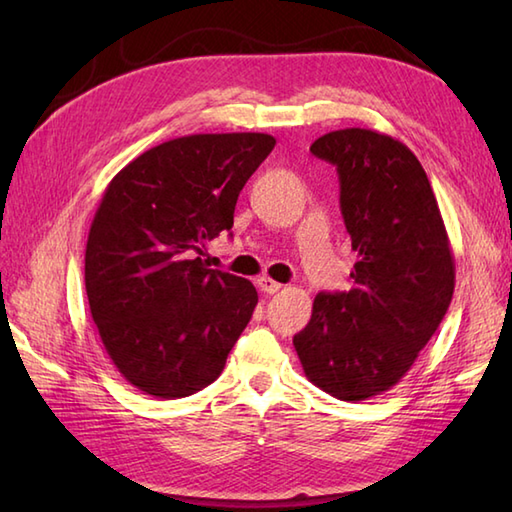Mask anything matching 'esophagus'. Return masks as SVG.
<instances>
[{"label": "esophagus", "mask_w": 512, "mask_h": 512, "mask_svg": "<svg viewBox=\"0 0 512 512\" xmlns=\"http://www.w3.org/2000/svg\"><path fill=\"white\" fill-rule=\"evenodd\" d=\"M257 286H259V290L266 292V295H275V292H279V290H281V284H279V281L270 279V277L257 279Z\"/></svg>", "instance_id": "34e87169"}]
</instances>
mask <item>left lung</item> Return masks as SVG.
<instances>
[{"label": "left lung", "mask_w": 512, "mask_h": 512, "mask_svg": "<svg viewBox=\"0 0 512 512\" xmlns=\"http://www.w3.org/2000/svg\"><path fill=\"white\" fill-rule=\"evenodd\" d=\"M310 151L339 171L358 262L350 292H321L295 350L312 385L356 402L394 387L449 310L455 262L427 173L400 140L347 127Z\"/></svg>", "instance_id": "obj_1"}]
</instances>
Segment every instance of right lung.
I'll list each match as a JSON object with an SVG mask.
<instances>
[{
  "instance_id": "obj_1",
  "label": "right lung",
  "mask_w": 512,
  "mask_h": 512,
  "mask_svg": "<svg viewBox=\"0 0 512 512\" xmlns=\"http://www.w3.org/2000/svg\"><path fill=\"white\" fill-rule=\"evenodd\" d=\"M270 134H193L116 173L85 248V292L107 356L129 385L184 398L222 374L257 306L248 279L206 266L237 195L273 151Z\"/></svg>"
}]
</instances>
